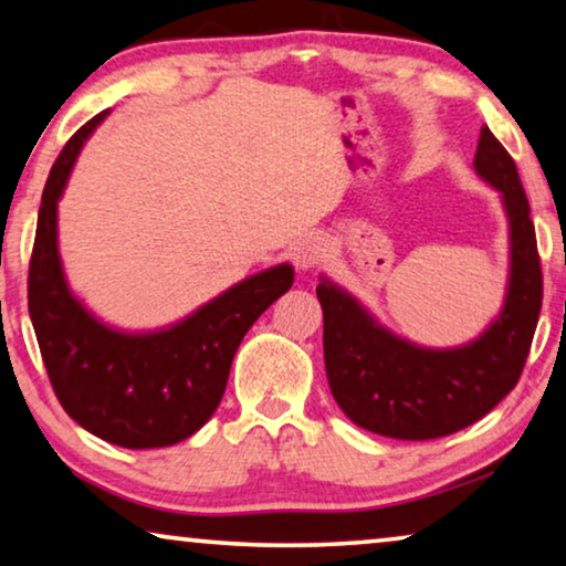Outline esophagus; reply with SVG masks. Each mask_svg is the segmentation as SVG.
<instances>
[{"label":"esophagus","instance_id":"esophagus-1","mask_svg":"<svg viewBox=\"0 0 566 566\" xmlns=\"http://www.w3.org/2000/svg\"><path fill=\"white\" fill-rule=\"evenodd\" d=\"M324 258H326V245L324 240L316 238V234H308V238L298 240L291 248V260L298 271H313V268L321 265V260Z\"/></svg>","mask_w":566,"mask_h":566}]
</instances>
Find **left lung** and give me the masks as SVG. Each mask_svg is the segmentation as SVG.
I'll return each instance as SVG.
<instances>
[{
	"mask_svg": "<svg viewBox=\"0 0 566 566\" xmlns=\"http://www.w3.org/2000/svg\"><path fill=\"white\" fill-rule=\"evenodd\" d=\"M478 177L501 192L511 265L499 316L471 344L424 349L389 328L354 295L321 277L324 359L332 395L359 428L397 440L446 438L489 415L524 371L542 311V263L516 164L489 126L473 159Z\"/></svg>",
	"mask_w": 566,
	"mask_h": 566,
	"instance_id": "1",
	"label": "left lung"
}]
</instances>
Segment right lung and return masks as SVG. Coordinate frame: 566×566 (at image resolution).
I'll list each match as a JSON object with an SVG mask.
<instances>
[{"label":"right lung","mask_w":566,"mask_h":566,"mask_svg":"<svg viewBox=\"0 0 566 566\" xmlns=\"http://www.w3.org/2000/svg\"><path fill=\"white\" fill-rule=\"evenodd\" d=\"M106 116L103 111L75 132L50 169L30 260V318L50 385L81 428L120 448H167L210 420L242 336L291 289L293 268L281 263L250 275L161 332L126 334L101 324L67 289L57 253V199L83 144Z\"/></svg>","instance_id":"right-lung-1"}]
</instances>
